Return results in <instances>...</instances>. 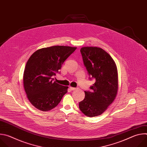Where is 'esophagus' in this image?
<instances>
[{"label": "esophagus", "mask_w": 147, "mask_h": 147, "mask_svg": "<svg viewBox=\"0 0 147 147\" xmlns=\"http://www.w3.org/2000/svg\"><path fill=\"white\" fill-rule=\"evenodd\" d=\"M70 89L71 91H74V90H76L77 88H74V87H70Z\"/></svg>", "instance_id": "34e87169"}]
</instances>
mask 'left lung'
Here are the masks:
<instances>
[{
	"instance_id": "8db88e82",
	"label": "left lung",
	"mask_w": 147,
	"mask_h": 147,
	"mask_svg": "<svg viewBox=\"0 0 147 147\" xmlns=\"http://www.w3.org/2000/svg\"><path fill=\"white\" fill-rule=\"evenodd\" d=\"M84 64L90 79L95 82L91 91H84L85 98L79 108L85 115L95 117L102 114L115 100L118 90L117 70L112 57L103 49L87 47L80 49Z\"/></svg>"
}]
</instances>
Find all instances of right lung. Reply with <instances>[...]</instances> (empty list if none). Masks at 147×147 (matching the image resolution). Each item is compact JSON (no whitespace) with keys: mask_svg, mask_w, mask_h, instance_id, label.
<instances>
[{"mask_svg":"<svg viewBox=\"0 0 147 147\" xmlns=\"http://www.w3.org/2000/svg\"><path fill=\"white\" fill-rule=\"evenodd\" d=\"M76 49L53 46L38 49L30 56L24 71L23 84L27 98L35 108L49 111L67 92L69 87L53 81L52 77L59 72L64 61Z\"/></svg>","mask_w":147,"mask_h":147,"instance_id":"1","label":"right lung"}]
</instances>
